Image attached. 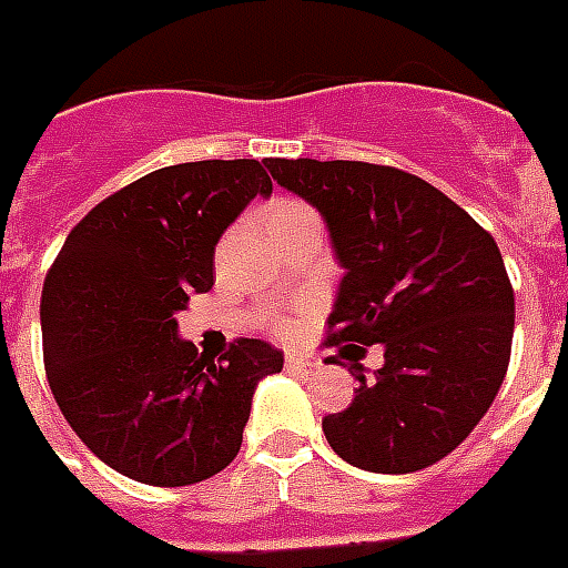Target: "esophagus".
Here are the masks:
<instances>
[{"label":"esophagus","mask_w":568,"mask_h":568,"mask_svg":"<svg viewBox=\"0 0 568 568\" xmlns=\"http://www.w3.org/2000/svg\"><path fill=\"white\" fill-rule=\"evenodd\" d=\"M311 362L302 359V356H287V371H305Z\"/></svg>","instance_id":"obj_1"}]
</instances>
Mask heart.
<instances>
[{
    "mask_svg": "<svg viewBox=\"0 0 568 568\" xmlns=\"http://www.w3.org/2000/svg\"><path fill=\"white\" fill-rule=\"evenodd\" d=\"M300 215H311V209L300 200H275L266 206V221L268 224H281V221L300 219Z\"/></svg>",
    "mask_w": 568,
    "mask_h": 568,
    "instance_id": "b5f03b06",
    "label": "heart"
}]
</instances>
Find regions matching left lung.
Segmentation results:
<instances>
[{
  "instance_id": "8db88e82",
  "label": "left lung",
  "mask_w": 568,
  "mask_h": 568,
  "mask_svg": "<svg viewBox=\"0 0 568 568\" xmlns=\"http://www.w3.org/2000/svg\"><path fill=\"white\" fill-rule=\"evenodd\" d=\"M317 209L344 268L329 344L359 381L323 434L371 473H416L462 446L509 368L515 293L491 233L425 179L365 161L266 158ZM384 344V368L358 359ZM335 362V356H332Z\"/></svg>"
}]
</instances>
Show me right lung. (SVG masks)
<instances>
[{
  "label": "right lung",
  "mask_w": 568,
  "mask_h": 568,
  "mask_svg": "<svg viewBox=\"0 0 568 568\" xmlns=\"http://www.w3.org/2000/svg\"><path fill=\"white\" fill-rule=\"evenodd\" d=\"M272 179L254 158L146 173L68 233L41 293L44 368L77 437L158 488L236 458L257 383L284 353L239 338L221 359L179 338L176 314L215 281V245Z\"/></svg>",
  "instance_id": "1"
}]
</instances>
